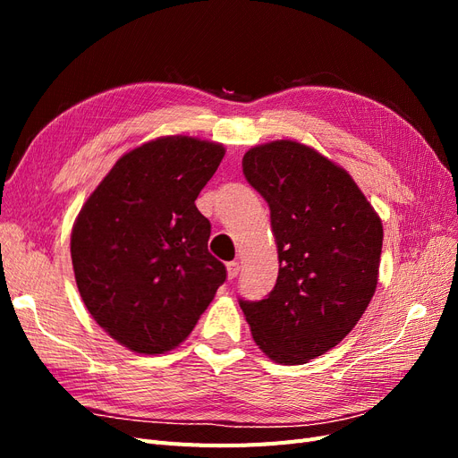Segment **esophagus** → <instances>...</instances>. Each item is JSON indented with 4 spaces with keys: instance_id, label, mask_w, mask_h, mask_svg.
<instances>
[{
    "instance_id": "1",
    "label": "esophagus",
    "mask_w": 458,
    "mask_h": 458,
    "mask_svg": "<svg viewBox=\"0 0 458 458\" xmlns=\"http://www.w3.org/2000/svg\"><path fill=\"white\" fill-rule=\"evenodd\" d=\"M239 271H241L239 261H229L227 263V276H229V279H234V276L239 275Z\"/></svg>"
}]
</instances>
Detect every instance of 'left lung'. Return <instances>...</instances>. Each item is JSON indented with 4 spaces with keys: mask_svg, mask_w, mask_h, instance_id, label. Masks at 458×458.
Here are the masks:
<instances>
[{
    "mask_svg": "<svg viewBox=\"0 0 458 458\" xmlns=\"http://www.w3.org/2000/svg\"><path fill=\"white\" fill-rule=\"evenodd\" d=\"M242 172L271 210L279 276L267 298L239 300L252 338L275 363L335 348L378 283L382 221L352 175L293 140L250 148Z\"/></svg>",
    "mask_w": 458,
    "mask_h": 458,
    "instance_id": "obj_1",
    "label": "left lung"
}]
</instances>
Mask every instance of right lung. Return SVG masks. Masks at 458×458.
Segmentation results:
<instances>
[{"instance_id": "right-lung-1", "label": "right lung", "mask_w": 458, "mask_h": 458, "mask_svg": "<svg viewBox=\"0 0 458 458\" xmlns=\"http://www.w3.org/2000/svg\"><path fill=\"white\" fill-rule=\"evenodd\" d=\"M224 155V145L199 137H158L126 152L76 217L80 296L135 353L182 344L225 281V266L208 252L212 225L195 204Z\"/></svg>"}]
</instances>
